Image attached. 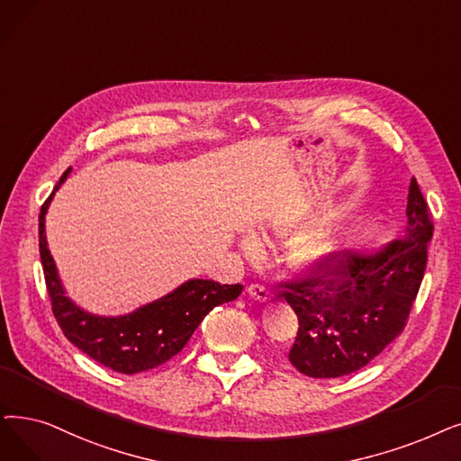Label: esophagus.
I'll use <instances>...</instances> for the list:
<instances>
[{"instance_id": "obj_1", "label": "esophagus", "mask_w": 461, "mask_h": 461, "mask_svg": "<svg viewBox=\"0 0 461 461\" xmlns=\"http://www.w3.org/2000/svg\"><path fill=\"white\" fill-rule=\"evenodd\" d=\"M247 292H249L254 299H258V302H269L271 295H273L264 285H250V286L247 288Z\"/></svg>"}]
</instances>
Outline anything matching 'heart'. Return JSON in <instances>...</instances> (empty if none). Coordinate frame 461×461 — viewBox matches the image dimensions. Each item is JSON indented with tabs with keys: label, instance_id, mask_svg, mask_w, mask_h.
Here are the masks:
<instances>
[{
	"label": "heart",
	"instance_id": "heart-1",
	"mask_svg": "<svg viewBox=\"0 0 461 461\" xmlns=\"http://www.w3.org/2000/svg\"><path fill=\"white\" fill-rule=\"evenodd\" d=\"M299 228L295 220H285L280 222L275 231L278 235H288L294 233ZM243 247L247 252H256L258 250V239L254 235H247L243 239ZM337 249V239L335 233L330 230H312L309 233H303L302 237H297V241L294 243L292 256L295 262H303V264H318L322 262L324 258H328L333 250Z\"/></svg>",
	"mask_w": 461,
	"mask_h": 461
}]
</instances>
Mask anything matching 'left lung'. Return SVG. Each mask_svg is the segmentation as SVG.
<instances>
[{
    "mask_svg": "<svg viewBox=\"0 0 461 461\" xmlns=\"http://www.w3.org/2000/svg\"><path fill=\"white\" fill-rule=\"evenodd\" d=\"M407 231L371 256L331 252L278 286L299 328L288 359L307 376L337 378L366 367L407 326L422 285L433 222L416 178Z\"/></svg>",
    "mask_w": 461,
    "mask_h": 461,
    "instance_id": "obj_1",
    "label": "left lung"
}]
</instances>
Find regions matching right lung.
Instances as JSON below:
<instances>
[{"label": "right lung", "mask_w": 461, "mask_h": 461, "mask_svg": "<svg viewBox=\"0 0 461 461\" xmlns=\"http://www.w3.org/2000/svg\"><path fill=\"white\" fill-rule=\"evenodd\" d=\"M68 175L69 169L59 176L54 192ZM52 194L39 212V254L52 312L69 341L97 364L124 375L162 366L185 348L199 322L214 307L233 302L243 292L241 285L192 278L166 297L126 316L104 318L81 311L64 295L54 259L47 249L45 212Z\"/></svg>", "instance_id": "obj_1"}]
</instances>
